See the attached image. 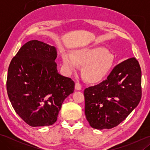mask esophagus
<instances>
[{
  "label": "esophagus",
  "instance_id": "obj_1",
  "mask_svg": "<svg viewBox=\"0 0 150 150\" xmlns=\"http://www.w3.org/2000/svg\"><path fill=\"white\" fill-rule=\"evenodd\" d=\"M82 88V85L79 82H77L75 83V89L77 90H80Z\"/></svg>",
  "mask_w": 150,
  "mask_h": 150
}]
</instances>
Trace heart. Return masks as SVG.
I'll return each instance as SVG.
<instances>
[{
  "label": "heart",
  "instance_id": "obj_1",
  "mask_svg": "<svg viewBox=\"0 0 150 150\" xmlns=\"http://www.w3.org/2000/svg\"><path fill=\"white\" fill-rule=\"evenodd\" d=\"M103 47H85L70 53H64L62 60L64 66L69 70L77 68L78 64H84L83 73L86 79L90 82L100 80L110 71L113 62L111 55L107 53Z\"/></svg>",
  "mask_w": 150,
  "mask_h": 150
}]
</instances>
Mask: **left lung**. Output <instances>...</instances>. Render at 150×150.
I'll return each mask as SVG.
<instances>
[{"label": "left lung", "instance_id": "1", "mask_svg": "<svg viewBox=\"0 0 150 150\" xmlns=\"http://www.w3.org/2000/svg\"><path fill=\"white\" fill-rule=\"evenodd\" d=\"M141 74L138 60L131 57L115 66L106 80L85 89V115L92 128H115L137 106Z\"/></svg>", "mask_w": 150, "mask_h": 150}]
</instances>
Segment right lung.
Wrapping results in <instances>:
<instances>
[{
  "label": "right lung",
  "instance_id": "right-lung-1",
  "mask_svg": "<svg viewBox=\"0 0 150 150\" xmlns=\"http://www.w3.org/2000/svg\"><path fill=\"white\" fill-rule=\"evenodd\" d=\"M55 47L37 40L22 46L9 64L6 88L13 108L33 127L52 125L75 82L60 75Z\"/></svg>",
  "mask_w": 150,
  "mask_h": 150
}]
</instances>
